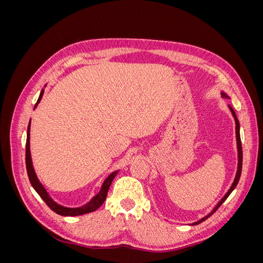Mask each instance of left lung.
<instances>
[{
    "mask_svg": "<svg viewBox=\"0 0 263 263\" xmlns=\"http://www.w3.org/2000/svg\"><path fill=\"white\" fill-rule=\"evenodd\" d=\"M220 94H221L222 98H228V99H229L228 94L225 93L224 91H221ZM228 108H229V110H230V113H232V115H233V117H234V119H235V124H236V140H237V153H238V163H237L236 176H235V179H234V181H233V183H232V185H230V187L228 189V191L226 192V194L221 197V200H220L216 205H215V208H214L208 215H206V216L202 217L201 219H198L197 221L192 222V224H190V225H198V224H201L202 221H204L205 219H208L210 216H212V215L218 210L219 206L226 201V198L230 195V193H232L233 191L235 190L236 185L238 184V182H239V179H240L241 169H242V148H241V140H240V125H239V121H238V118H237V116H236V114H235V112H234V109H233L232 107H230V105L228 106Z\"/></svg>",
    "mask_w": 263,
    "mask_h": 263,
    "instance_id": "8db88e82",
    "label": "left lung"
}]
</instances>
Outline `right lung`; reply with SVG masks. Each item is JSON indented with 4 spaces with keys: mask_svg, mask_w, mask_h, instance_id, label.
Here are the masks:
<instances>
[{
    "mask_svg": "<svg viewBox=\"0 0 263 263\" xmlns=\"http://www.w3.org/2000/svg\"><path fill=\"white\" fill-rule=\"evenodd\" d=\"M43 95H44V90H42L41 94H39V98H38L37 103L35 104L34 109L37 107V105L39 104V102L42 101ZM29 140H30V121H29V124H28V127H27V140H26V169H27V174H28V178H29L31 185H33V187L35 189L36 192L39 194V196L43 198L45 203L48 205L54 213L61 215V216H79V215L92 213V212L97 211L98 209L101 208L102 204L104 203V201L106 200L108 189H109L110 184H112L114 178L117 176V173H118L119 170H116V171H114V172L109 174V176L105 179V181L103 182L100 192L97 195H94L90 200V202H87L86 204L80 206V208H67V206L60 205L55 201H53V198L49 195L48 191H47L46 187L43 185V183L39 181L37 174L35 172V169H34L33 160H31Z\"/></svg>",
    "mask_w": 263,
    "mask_h": 263,
    "instance_id": "right-lung-1",
    "label": "right lung"
}]
</instances>
